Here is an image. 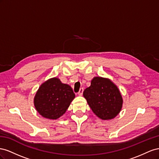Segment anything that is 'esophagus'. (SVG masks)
<instances>
[{"label":"esophagus","instance_id":"obj_1","mask_svg":"<svg viewBox=\"0 0 159 159\" xmlns=\"http://www.w3.org/2000/svg\"><path fill=\"white\" fill-rule=\"evenodd\" d=\"M83 91H84L83 88H80V90H79V93H78V94L79 95V96H82L83 93Z\"/></svg>","mask_w":159,"mask_h":159}]
</instances>
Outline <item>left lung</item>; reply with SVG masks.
<instances>
[{
  "instance_id": "left-lung-1",
  "label": "left lung",
  "mask_w": 159,
  "mask_h": 159,
  "mask_svg": "<svg viewBox=\"0 0 159 159\" xmlns=\"http://www.w3.org/2000/svg\"><path fill=\"white\" fill-rule=\"evenodd\" d=\"M83 96L93 112L102 120L114 119L123 102L116 86L110 79L100 76L94 77L90 87L84 90Z\"/></svg>"
}]
</instances>
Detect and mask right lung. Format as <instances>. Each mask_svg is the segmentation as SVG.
I'll return each instance as SVG.
<instances>
[{"label":"right lung","mask_w":159,"mask_h":159,"mask_svg":"<svg viewBox=\"0 0 159 159\" xmlns=\"http://www.w3.org/2000/svg\"><path fill=\"white\" fill-rule=\"evenodd\" d=\"M75 94L69 84L58 78H52L43 83L34 98L36 110L42 116L55 120L65 114Z\"/></svg>","instance_id":"1"}]
</instances>
